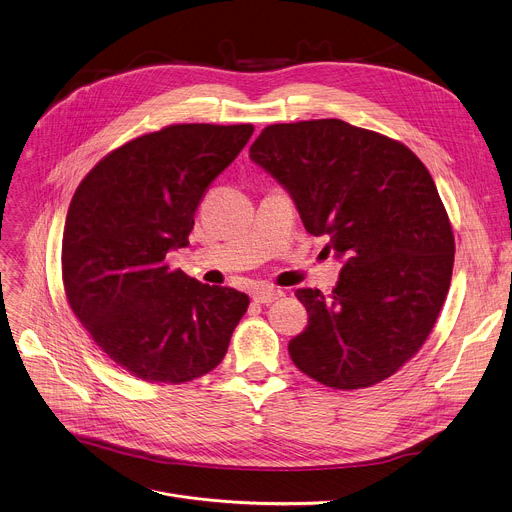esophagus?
<instances>
[{"instance_id":"1","label":"esophagus","mask_w":512,"mask_h":512,"mask_svg":"<svg viewBox=\"0 0 512 512\" xmlns=\"http://www.w3.org/2000/svg\"><path fill=\"white\" fill-rule=\"evenodd\" d=\"M282 294H284V292H282L280 288L265 286V288H259V290L253 292V300L259 302V304H269V302H274V300L282 298Z\"/></svg>"}]
</instances>
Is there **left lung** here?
Masks as SVG:
<instances>
[{
    "label": "left lung",
    "instance_id": "1",
    "mask_svg": "<svg viewBox=\"0 0 512 512\" xmlns=\"http://www.w3.org/2000/svg\"><path fill=\"white\" fill-rule=\"evenodd\" d=\"M251 160L292 195L306 232L344 259L331 294L298 288L309 325L288 352L333 389L395 374L428 339L455 261L449 214L422 160L383 133L342 119L267 125Z\"/></svg>",
    "mask_w": 512,
    "mask_h": 512
}]
</instances>
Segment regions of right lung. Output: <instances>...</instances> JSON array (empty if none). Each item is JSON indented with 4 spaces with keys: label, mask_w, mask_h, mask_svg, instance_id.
<instances>
[{
    "label": "right lung",
    "mask_w": 512,
    "mask_h": 512,
    "mask_svg": "<svg viewBox=\"0 0 512 512\" xmlns=\"http://www.w3.org/2000/svg\"><path fill=\"white\" fill-rule=\"evenodd\" d=\"M251 123H177L102 158L65 218L61 278L94 344L131 377L179 385L226 356L249 296L166 263L189 245L210 183L253 135Z\"/></svg>",
    "instance_id": "add662e5"
}]
</instances>
